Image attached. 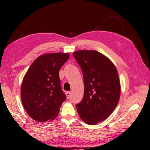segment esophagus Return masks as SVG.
<instances>
[{
	"instance_id": "obj_1",
	"label": "esophagus",
	"mask_w": 150,
	"mask_h": 150,
	"mask_svg": "<svg viewBox=\"0 0 150 150\" xmlns=\"http://www.w3.org/2000/svg\"><path fill=\"white\" fill-rule=\"evenodd\" d=\"M65 95H66V97H67V99H69L71 96V92H69V91H67V92L65 93Z\"/></svg>"
}]
</instances>
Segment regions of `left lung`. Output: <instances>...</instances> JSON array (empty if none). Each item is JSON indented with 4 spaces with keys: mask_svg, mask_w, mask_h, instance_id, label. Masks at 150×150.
<instances>
[{
    "mask_svg": "<svg viewBox=\"0 0 150 150\" xmlns=\"http://www.w3.org/2000/svg\"><path fill=\"white\" fill-rule=\"evenodd\" d=\"M73 54L82 69L85 86L83 99L76 107L81 120L95 125L107 118L118 105V71L109 58L97 51L79 50Z\"/></svg>",
    "mask_w": 150,
    "mask_h": 150,
    "instance_id": "left-lung-1",
    "label": "left lung"
}]
</instances>
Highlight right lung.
<instances>
[{
  "label": "right lung",
  "instance_id": "right-lung-1",
  "mask_svg": "<svg viewBox=\"0 0 150 150\" xmlns=\"http://www.w3.org/2000/svg\"><path fill=\"white\" fill-rule=\"evenodd\" d=\"M70 56L68 53L40 55L25 74L21 86V100L30 117L40 122L56 118L66 99L60 85L59 71Z\"/></svg>",
  "mask_w": 150,
  "mask_h": 150
}]
</instances>
